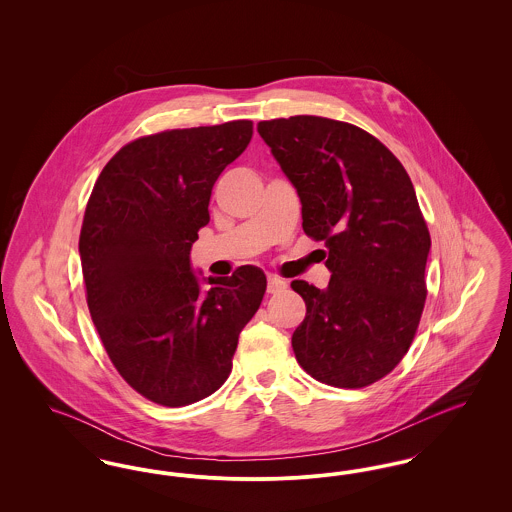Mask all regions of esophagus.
<instances>
[{
	"label": "esophagus",
	"mask_w": 512,
	"mask_h": 512,
	"mask_svg": "<svg viewBox=\"0 0 512 512\" xmlns=\"http://www.w3.org/2000/svg\"><path fill=\"white\" fill-rule=\"evenodd\" d=\"M288 282L278 278V276H268L267 292L268 293H282L286 292Z\"/></svg>",
	"instance_id": "34e87169"
}]
</instances>
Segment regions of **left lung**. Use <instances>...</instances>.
<instances>
[{"label":"left lung","instance_id":"obj_1","mask_svg":"<svg viewBox=\"0 0 512 512\" xmlns=\"http://www.w3.org/2000/svg\"><path fill=\"white\" fill-rule=\"evenodd\" d=\"M257 130L332 272L326 290L292 282L307 305L295 359L322 384L370 386L405 357L424 309L432 242L413 182L388 147L349 122L297 115Z\"/></svg>","mask_w":512,"mask_h":512}]
</instances>
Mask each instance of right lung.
<instances>
[{
    "mask_svg": "<svg viewBox=\"0 0 512 512\" xmlns=\"http://www.w3.org/2000/svg\"><path fill=\"white\" fill-rule=\"evenodd\" d=\"M253 136V122L167 130L122 147L86 205L80 263L88 309L111 363L149 401L182 407L226 382L238 336L267 276L245 265L203 278L190 251L211 190Z\"/></svg>",
    "mask_w": 512,
    "mask_h": 512,
    "instance_id": "obj_1",
    "label": "right lung"
}]
</instances>
